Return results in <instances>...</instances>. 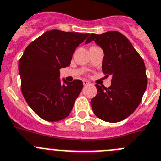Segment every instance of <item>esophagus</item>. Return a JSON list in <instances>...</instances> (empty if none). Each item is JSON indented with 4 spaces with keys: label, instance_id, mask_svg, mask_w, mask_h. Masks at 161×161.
I'll use <instances>...</instances> for the list:
<instances>
[{
    "label": "esophagus",
    "instance_id": "1",
    "mask_svg": "<svg viewBox=\"0 0 161 161\" xmlns=\"http://www.w3.org/2000/svg\"><path fill=\"white\" fill-rule=\"evenodd\" d=\"M82 82H83V85H84L85 86H88V85L90 84V82H89L88 81H86V80H83V81H82Z\"/></svg>",
    "mask_w": 161,
    "mask_h": 161
}]
</instances>
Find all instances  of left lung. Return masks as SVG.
Instances as JSON below:
<instances>
[{
	"label": "left lung",
	"mask_w": 161,
	"mask_h": 161,
	"mask_svg": "<svg viewBox=\"0 0 161 161\" xmlns=\"http://www.w3.org/2000/svg\"><path fill=\"white\" fill-rule=\"evenodd\" d=\"M91 41L103 49L102 71L112 76L109 87L96 85L92 110L103 121L119 122L134 113L144 94L147 84L144 62L130 40L118 31L91 34L85 44Z\"/></svg>",
	"instance_id": "1"
}]
</instances>
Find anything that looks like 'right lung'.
<instances>
[{
	"label": "right lung",
	"instance_id": "1",
	"mask_svg": "<svg viewBox=\"0 0 161 161\" xmlns=\"http://www.w3.org/2000/svg\"><path fill=\"white\" fill-rule=\"evenodd\" d=\"M89 34L50 30L25 49L19 63L22 95L42 119L57 121L70 114L83 87L81 80L60 79V69L70 65L76 47Z\"/></svg>",
	"mask_w": 161,
	"mask_h": 161
}]
</instances>
